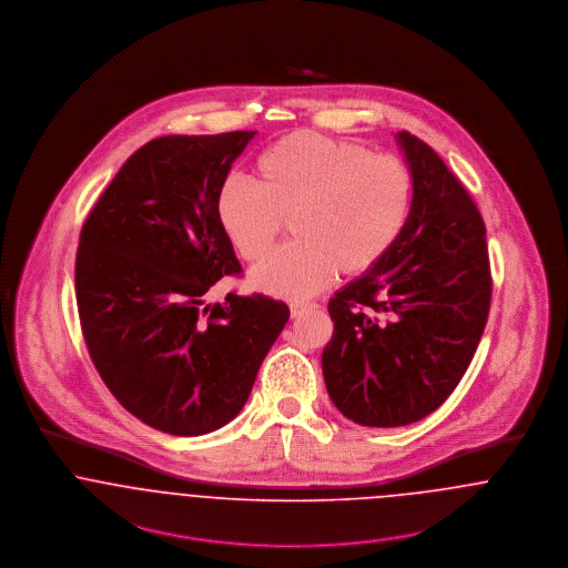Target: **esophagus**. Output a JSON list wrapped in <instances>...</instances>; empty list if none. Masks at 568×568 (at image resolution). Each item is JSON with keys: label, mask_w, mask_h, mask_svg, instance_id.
<instances>
[{"label": "esophagus", "mask_w": 568, "mask_h": 568, "mask_svg": "<svg viewBox=\"0 0 568 568\" xmlns=\"http://www.w3.org/2000/svg\"><path fill=\"white\" fill-rule=\"evenodd\" d=\"M317 304H306V302H294L290 308H292V317H300L304 311L308 308H315Z\"/></svg>", "instance_id": "1"}]
</instances>
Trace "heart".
I'll list each match as a JSON object with an SVG mask.
<instances>
[{
    "mask_svg": "<svg viewBox=\"0 0 568 568\" xmlns=\"http://www.w3.org/2000/svg\"><path fill=\"white\" fill-rule=\"evenodd\" d=\"M255 170L257 185L239 176L221 183L216 219L248 264L268 257L290 221L296 243L251 274V283L272 296H315L336 272L373 271L405 230L413 176L394 155L296 132L264 151Z\"/></svg>",
    "mask_w": 568,
    "mask_h": 568,
    "instance_id": "obj_1",
    "label": "heart"
}]
</instances>
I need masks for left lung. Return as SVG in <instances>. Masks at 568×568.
I'll list each match as a JSON object with an SVG mask.
<instances>
[{"mask_svg": "<svg viewBox=\"0 0 568 568\" xmlns=\"http://www.w3.org/2000/svg\"><path fill=\"white\" fill-rule=\"evenodd\" d=\"M413 202L400 239L327 302L325 387L355 424L396 428L430 415L464 377L491 302L486 223L456 174L400 132Z\"/></svg>", "mask_w": 568, "mask_h": 568, "instance_id": "8db88e82", "label": "left lung"}]
</instances>
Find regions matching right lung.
<instances>
[{
  "label": "right lung",
  "mask_w": 568,
  "mask_h": 568,
  "mask_svg": "<svg viewBox=\"0 0 568 568\" xmlns=\"http://www.w3.org/2000/svg\"><path fill=\"white\" fill-rule=\"evenodd\" d=\"M255 132L162 135L123 163L81 230L82 338L112 396L146 426L197 436L243 408L290 320L264 294H204L241 276L216 191Z\"/></svg>",
  "instance_id": "1"
}]
</instances>
